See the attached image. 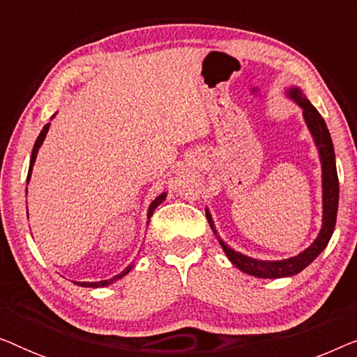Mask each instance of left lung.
Masks as SVG:
<instances>
[{
	"mask_svg": "<svg viewBox=\"0 0 357 357\" xmlns=\"http://www.w3.org/2000/svg\"><path fill=\"white\" fill-rule=\"evenodd\" d=\"M286 96L291 100H294L297 105L302 109V116L309 128L314 143L319 151V158L321 164V227L319 236L314 242L310 243L305 250L297 253L296 257L284 258V260H257L243 253L234 250L229 247L226 242L219 237V234L214 227V221L211 213L206 208V219L209 222V227L218 237L219 243H221L224 253L231 260V263L238 270L247 273V275L265 278V280H275V278H287L294 276L301 273L304 268L310 265L325 247L328 245L331 234L335 231L336 224V213H338V199H340V183H338V174H336V162H335V149L333 141H331L330 131L326 128L325 120L321 119L319 110L310 104L301 87L292 86L286 91Z\"/></svg>",
	"mask_w": 357,
	"mask_h": 357,
	"instance_id": "obj_1",
	"label": "left lung"
}]
</instances>
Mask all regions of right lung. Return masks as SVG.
<instances>
[{
    "instance_id": "1",
    "label": "right lung",
    "mask_w": 357,
    "mask_h": 357,
    "mask_svg": "<svg viewBox=\"0 0 357 357\" xmlns=\"http://www.w3.org/2000/svg\"><path fill=\"white\" fill-rule=\"evenodd\" d=\"M55 116V115H53ZM52 116V119H53ZM48 128H50V123H47L45 126H43V130L40 131V135H38V138H37V141H36V144H33V149H32V155H31V164H29V174H27V183H29V180H31V175H32V169H33V164H36V159H37V153H38V149H40V146H42V143H43V139H45V136H47V133H48ZM27 192V190H26ZM167 198V193H160L158 198L154 199L153 203L149 204V209H148V224H149V219H151V216H153V213H154V209L159 206L160 203L164 202V199ZM27 218H29V213H27ZM131 268H133V265H128L125 268L123 271L120 273V275H116V276H114V278H110V280H104V281H96V282H87V281H73L75 282V284H77V286H81V287H104V286H109V284H112V282H115V281H119L120 278H123L125 275H128V273L131 271Z\"/></svg>"
}]
</instances>
